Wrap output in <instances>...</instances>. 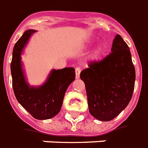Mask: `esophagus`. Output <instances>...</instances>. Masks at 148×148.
Returning a JSON list of instances; mask_svg holds the SVG:
<instances>
[{"mask_svg":"<svg viewBox=\"0 0 148 148\" xmlns=\"http://www.w3.org/2000/svg\"><path fill=\"white\" fill-rule=\"evenodd\" d=\"M80 73H81V69L77 67V68L75 69V78L76 79H79Z\"/></svg>","mask_w":148,"mask_h":148,"instance_id":"obj_1","label":"esophagus"}]
</instances>
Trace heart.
I'll return each mask as SVG.
<instances>
[{
	"label": "heart",
	"mask_w": 148,
	"mask_h": 148,
	"mask_svg": "<svg viewBox=\"0 0 148 148\" xmlns=\"http://www.w3.org/2000/svg\"><path fill=\"white\" fill-rule=\"evenodd\" d=\"M104 50V47L101 45H99L98 47L94 49V51L90 54L89 56V59L91 60H96L99 59V57L102 53V52Z\"/></svg>",
	"instance_id": "obj_1"
}]
</instances>
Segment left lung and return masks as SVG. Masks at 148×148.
<instances>
[{
    "instance_id": "8db88e82",
    "label": "left lung",
    "mask_w": 148,
    "mask_h": 148,
    "mask_svg": "<svg viewBox=\"0 0 148 148\" xmlns=\"http://www.w3.org/2000/svg\"><path fill=\"white\" fill-rule=\"evenodd\" d=\"M86 86L88 109L94 118L108 121L119 115L131 101L135 69L129 47L117 34L111 53L100 62H92L80 73Z\"/></svg>"
}]
</instances>
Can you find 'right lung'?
<instances>
[{
	"label": "right lung",
	"instance_id": "obj_1",
	"mask_svg": "<svg viewBox=\"0 0 148 148\" xmlns=\"http://www.w3.org/2000/svg\"><path fill=\"white\" fill-rule=\"evenodd\" d=\"M35 29H28L14 45L10 70L12 86L16 100L34 119L46 120L60 112L69 86L75 80V69H52L44 83L31 86L26 79L21 55Z\"/></svg>",
	"mask_w": 148,
	"mask_h": 148
}]
</instances>
